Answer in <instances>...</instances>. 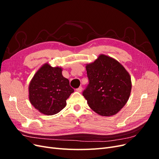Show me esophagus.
<instances>
[{"instance_id": "esophagus-1", "label": "esophagus", "mask_w": 159, "mask_h": 159, "mask_svg": "<svg viewBox=\"0 0 159 159\" xmlns=\"http://www.w3.org/2000/svg\"><path fill=\"white\" fill-rule=\"evenodd\" d=\"M76 91H78V92H81V91H82V88L81 87H80V88H78V89H76Z\"/></svg>"}]
</instances>
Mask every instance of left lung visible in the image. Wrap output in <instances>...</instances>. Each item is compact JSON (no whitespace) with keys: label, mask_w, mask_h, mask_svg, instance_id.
Segmentation results:
<instances>
[{"label":"left lung","mask_w":159,"mask_h":159,"mask_svg":"<svg viewBox=\"0 0 159 159\" xmlns=\"http://www.w3.org/2000/svg\"><path fill=\"white\" fill-rule=\"evenodd\" d=\"M89 84L83 92L89 107L102 116L117 114L129 100L132 84L123 66L113 57L100 54L86 64Z\"/></svg>","instance_id":"8db88e82"}]
</instances>
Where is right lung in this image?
I'll return each mask as SVG.
<instances>
[{
	"label": "right lung",
	"instance_id": "obj_1",
	"mask_svg": "<svg viewBox=\"0 0 159 159\" xmlns=\"http://www.w3.org/2000/svg\"><path fill=\"white\" fill-rule=\"evenodd\" d=\"M59 66L43 64L34 75L28 86L30 103L42 114L53 115L66 105V100L74 92L69 80L62 75Z\"/></svg>",
	"mask_w": 159,
	"mask_h": 159
}]
</instances>
